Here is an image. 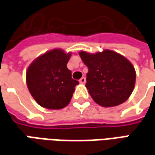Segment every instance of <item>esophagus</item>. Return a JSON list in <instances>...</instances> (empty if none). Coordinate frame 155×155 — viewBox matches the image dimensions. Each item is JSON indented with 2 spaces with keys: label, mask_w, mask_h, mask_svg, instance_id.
I'll return each mask as SVG.
<instances>
[{
  "label": "esophagus",
  "mask_w": 155,
  "mask_h": 155,
  "mask_svg": "<svg viewBox=\"0 0 155 155\" xmlns=\"http://www.w3.org/2000/svg\"><path fill=\"white\" fill-rule=\"evenodd\" d=\"M79 81H80V83H81V84H85V83H86V78L85 77L81 78V80H80Z\"/></svg>",
  "instance_id": "obj_1"
}]
</instances>
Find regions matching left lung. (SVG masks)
I'll list each match as a JSON object with an SVG mask.
<instances>
[{"instance_id": "left-lung-1", "label": "left lung", "mask_w": 155, "mask_h": 155, "mask_svg": "<svg viewBox=\"0 0 155 155\" xmlns=\"http://www.w3.org/2000/svg\"><path fill=\"white\" fill-rule=\"evenodd\" d=\"M79 55L88 67L86 87L94 102L102 107H114L125 103L134 90L136 70L124 56L104 49Z\"/></svg>"}]
</instances>
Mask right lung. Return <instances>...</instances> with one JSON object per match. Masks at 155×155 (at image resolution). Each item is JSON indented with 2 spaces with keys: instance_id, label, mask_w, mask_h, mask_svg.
Listing matches in <instances>:
<instances>
[{
  "instance_id": "right-lung-1",
  "label": "right lung",
  "mask_w": 155,
  "mask_h": 155,
  "mask_svg": "<svg viewBox=\"0 0 155 155\" xmlns=\"http://www.w3.org/2000/svg\"><path fill=\"white\" fill-rule=\"evenodd\" d=\"M71 52L55 48L39 56L26 71L29 92L40 106L47 109H61L70 103L79 82L71 77L67 64Z\"/></svg>"
}]
</instances>
